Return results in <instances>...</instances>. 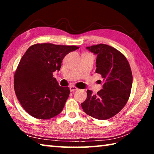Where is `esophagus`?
<instances>
[{
	"mask_svg": "<svg viewBox=\"0 0 154 154\" xmlns=\"http://www.w3.org/2000/svg\"><path fill=\"white\" fill-rule=\"evenodd\" d=\"M78 90V88L77 87L74 86V85H72V86L70 87V90H71V92H73V91H75Z\"/></svg>",
	"mask_w": 154,
	"mask_h": 154,
	"instance_id": "1",
	"label": "esophagus"
}]
</instances>
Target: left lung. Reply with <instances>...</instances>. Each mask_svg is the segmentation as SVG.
<instances>
[{
  "instance_id": "obj_1",
  "label": "left lung",
  "mask_w": 154,
  "mask_h": 154,
  "mask_svg": "<svg viewBox=\"0 0 154 154\" xmlns=\"http://www.w3.org/2000/svg\"><path fill=\"white\" fill-rule=\"evenodd\" d=\"M86 49L97 55L96 72L102 75L104 83L97 94L87 90L82 107L94 118L108 119L118 114L128 100L132 85L131 69L124 54L113 47L98 44Z\"/></svg>"
}]
</instances>
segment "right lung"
Segmentation results:
<instances>
[{
	"instance_id": "obj_1",
	"label": "right lung",
	"mask_w": 154,
	"mask_h": 154,
	"mask_svg": "<svg viewBox=\"0 0 154 154\" xmlns=\"http://www.w3.org/2000/svg\"><path fill=\"white\" fill-rule=\"evenodd\" d=\"M78 48L37 43L25 52L15 72L14 90L21 105L31 116L48 119L62 111L70 90L60 86L53 72L60 71L66 54Z\"/></svg>"
}]
</instances>
